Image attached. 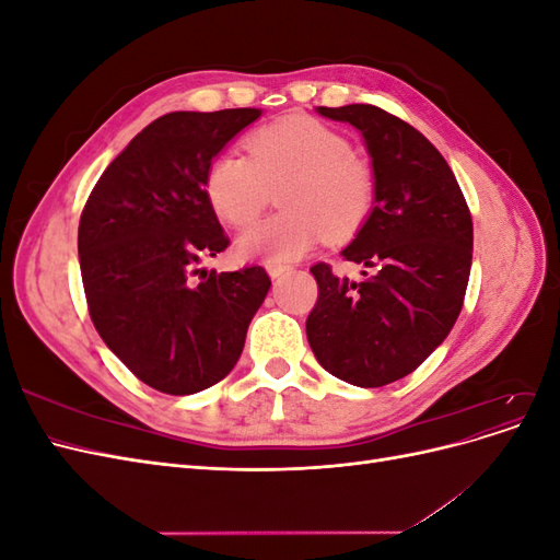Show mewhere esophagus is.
<instances>
[{
  "mask_svg": "<svg viewBox=\"0 0 560 560\" xmlns=\"http://www.w3.org/2000/svg\"><path fill=\"white\" fill-rule=\"evenodd\" d=\"M266 270H268V276L273 278V280H278V278H284L287 273H292V268L290 266H282V264H266Z\"/></svg>",
  "mask_w": 560,
  "mask_h": 560,
  "instance_id": "obj_1",
  "label": "esophagus"
}]
</instances>
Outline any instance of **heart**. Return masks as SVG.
Returning a JSON list of instances; mask_svg holds the SVG:
<instances>
[{
  "mask_svg": "<svg viewBox=\"0 0 560 560\" xmlns=\"http://www.w3.org/2000/svg\"><path fill=\"white\" fill-rule=\"evenodd\" d=\"M247 156L222 151L206 173V196L222 222L247 226L280 194L284 214L249 226L235 249L245 259L292 264L327 238L358 231L374 202V173L350 154L341 132L308 116H287L252 132Z\"/></svg>",
  "mask_w": 560,
  "mask_h": 560,
  "instance_id": "obj_1",
  "label": "heart"
}]
</instances>
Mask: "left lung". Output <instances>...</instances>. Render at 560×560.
Returning <instances> with one entry per match:
<instances>
[{
	"mask_svg": "<svg viewBox=\"0 0 560 560\" xmlns=\"http://www.w3.org/2000/svg\"><path fill=\"white\" fill-rule=\"evenodd\" d=\"M358 128L374 173V208L341 257L371 270L362 282L315 264L308 343L331 376L381 387L409 376L460 315L474 229L455 175L434 144L374 105L317 107ZM362 270V276H366Z\"/></svg>",
	"mask_w": 560,
	"mask_h": 560,
	"instance_id": "left-lung-1",
	"label": "left lung"
}]
</instances>
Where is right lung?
<instances>
[{
    "instance_id": "right-lung-1",
    "label": "right lung",
    "mask_w": 560,
    "mask_h": 560,
    "mask_svg": "<svg viewBox=\"0 0 560 560\" xmlns=\"http://www.w3.org/2000/svg\"><path fill=\"white\" fill-rule=\"evenodd\" d=\"M261 109L171 112L118 154L79 222L91 319L135 376L165 395H194L231 374L270 280L261 266L202 268L229 238L206 196L212 159ZM200 269V268H198Z\"/></svg>"
}]
</instances>
